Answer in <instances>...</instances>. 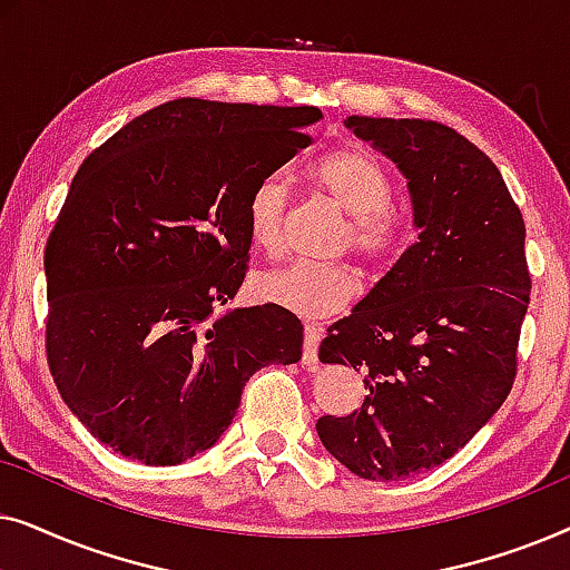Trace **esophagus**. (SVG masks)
<instances>
[{
	"label": "esophagus",
	"mask_w": 570,
	"mask_h": 570,
	"mask_svg": "<svg viewBox=\"0 0 570 570\" xmlns=\"http://www.w3.org/2000/svg\"><path fill=\"white\" fill-rule=\"evenodd\" d=\"M318 342H322V330H318V324H306V330H303V365H306V368H316Z\"/></svg>",
	"instance_id": "34e87169"
}]
</instances>
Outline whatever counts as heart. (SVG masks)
Segmentation results:
<instances>
[{"label": "heart", "mask_w": 570, "mask_h": 570, "mask_svg": "<svg viewBox=\"0 0 570 570\" xmlns=\"http://www.w3.org/2000/svg\"><path fill=\"white\" fill-rule=\"evenodd\" d=\"M308 178L342 215L340 252H353L371 267H384L404 246V215L392 205L394 178L376 155L363 147L326 153L308 168ZM291 191L279 176H267L252 189L246 205L248 238L264 254H277ZM357 277L347 264H285L256 277L262 301L306 318L337 314L355 298Z\"/></svg>", "instance_id": "obj_1"}]
</instances>
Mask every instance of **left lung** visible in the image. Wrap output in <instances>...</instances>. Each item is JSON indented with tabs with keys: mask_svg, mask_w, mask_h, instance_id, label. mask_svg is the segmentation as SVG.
I'll return each mask as SVG.
<instances>
[{
	"mask_svg": "<svg viewBox=\"0 0 570 570\" xmlns=\"http://www.w3.org/2000/svg\"><path fill=\"white\" fill-rule=\"evenodd\" d=\"M407 178L417 240L334 322L318 357L363 373L365 400L318 417L324 449L363 480H404L454 456L517 376L532 277L501 170L446 124L347 116Z\"/></svg>",
	"mask_w": 570,
	"mask_h": 570,
	"instance_id": "obj_1",
	"label": "left lung"
}]
</instances>
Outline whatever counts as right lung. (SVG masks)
<instances>
[{"mask_svg": "<svg viewBox=\"0 0 570 570\" xmlns=\"http://www.w3.org/2000/svg\"><path fill=\"white\" fill-rule=\"evenodd\" d=\"M314 106L178 98L92 150L46 240V357L61 400L100 443L181 464L228 431L269 363H298L301 318L215 314L246 277V205L311 145Z\"/></svg>", "mask_w": 570, "mask_h": 570, "instance_id": "1", "label": "right lung"}]
</instances>
